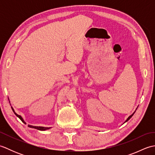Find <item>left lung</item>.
Here are the masks:
<instances>
[{
  "instance_id": "1",
  "label": "left lung",
  "mask_w": 155,
  "mask_h": 155,
  "mask_svg": "<svg viewBox=\"0 0 155 155\" xmlns=\"http://www.w3.org/2000/svg\"><path fill=\"white\" fill-rule=\"evenodd\" d=\"M135 111H136V110H135ZM135 111H134V113H133L132 114H131V115H130V116H129V117H128V118H127V119L126 120V121H125V122H124V123H126V122H127V121H128V120H129V119H130V118L131 117H133V114H134V113H135Z\"/></svg>"
}]
</instances>
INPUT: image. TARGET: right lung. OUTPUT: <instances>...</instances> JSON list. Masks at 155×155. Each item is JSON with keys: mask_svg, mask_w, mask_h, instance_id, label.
I'll return each mask as SVG.
<instances>
[{"mask_svg": "<svg viewBox=\"0 0 155 155\" xmlns=\"http://www.w3.org/2000/svg\"><path fill=\"white\" fill-rule=\"evenodd\" d=\"M11 108H12V111L14 112V113L15 114V115L17 117H18L20 119H21V120H22V122L23 123H25V124H27L25 122V120H23V118H22V117L21 116V115H18V114H16L15 112V110L13 109V108L11 107ZM28 127H30V128H36V129H37V130H48V129H50V128H51V127H36V126H32V125H30V124H28Z\"/></svg>", "mask_w": 155, "mask_h": 155, "instance_id": "right-lung-1", "label": "right lung"}]
</instances>
